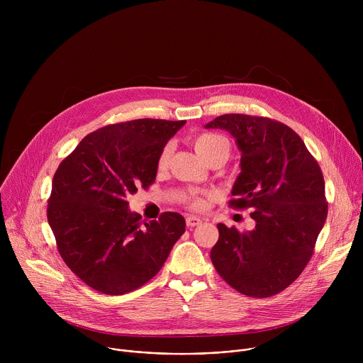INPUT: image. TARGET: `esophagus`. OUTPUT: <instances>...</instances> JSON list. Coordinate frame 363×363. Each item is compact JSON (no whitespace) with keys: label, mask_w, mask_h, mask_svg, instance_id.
Listing matches in <instances>:
<instances>
[{"label":"esophagus","mask_w":363,"mask_h":363,"mask_svg":"<svg viewBox=\"0 0 363 363\" xmlns=\"http://www.w3.org/2000/svg\"><path fill=\"white\" fill-rule=\"evenodd\" d=\"M186 227L188 228H194V227H196V225H199L202 221H201V218H198V217H195V216H188L186 217Z\"/></svg>","instance_id":"esophagus-1"}]
</instances>
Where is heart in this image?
Listing matches in <instances>:
<instances>
[{"instance_id":"b5f03b06","label":"heart","mask_w":363,"mask_h":363,"mask_svg":"<svg viewBox=\"0 0 363 363\" xmlns=\"http://www.w3.org/2000/svg\"><path fill=\"white\" fill-rule=\"evenodd\" d=\"M194 147L198 152L199 157L206 162L210 161L214 157H223L228 158V155L231 152V143L228 139L223 135L218 133H201L194 139ZM169 155H171V147L165 146L162 147L160 157H158V168L164 169L168 165L169 161ZM192 206H199L201 205V198L192 195L186 199Z\"/></svg>"}]
</instances>
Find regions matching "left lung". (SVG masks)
Returning <instances> with one entry per match:
<instances>
[{
  "mask_svg": "<svg viewBox=\"0 0 363 363\" xmlns=\"http://www.w3.org/2000/svg\"><path fill=\"white\" fill-rule=\"evenodd\" d=\"M205 128L224 129L235 138L241 172L230 206L251 208L255 221V228L244 233L218 224L211 262L245 296L277 294L301 274L325 225L322 169L301 138L270 118L228 113Z\"/></svg>",
  "mask_w": 363,
  "mask_h": 363,
  "instance_id": "left-lung-1",
  "label": "left lung"
}]
</instances>
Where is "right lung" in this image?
Listing matches in <instances>:
<instances>
[{
	"mask_svg": "<svg viewBox=\"0 0 363 363\" xmlns=\"http://www.w3.org/2000/svg\"><path fill=\"white\" fill-rule=\"evenodd\" d=\"M185 123L136 119L100 128L59 165L47 220L65 263L89 287L111 296L139 289L185 233L181 214L142 223L126 201L155 182L162 147Z\"/></svg>",
	"mask_w": 363,
	"mask_h": 363,
	"instance_id": "add662e5",
	"label": "right lung"
}]
</instances>
